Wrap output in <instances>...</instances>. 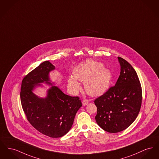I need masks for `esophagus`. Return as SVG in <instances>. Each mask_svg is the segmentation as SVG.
I'll use <instances>...</instances> for the list:
<instances>
[{"instance_id": "obj_1", "label": "esophagus", "mask_w": 159, "mask_h": 159, "mask_svg": "<svg viewBox=\"0 0 159 159\" xmlns=\"http://www.w3.org/2000/svg\"><path fill=\"white\" fill-rule=\"evenodd\" d=\"M89 103V101H88V100H87V99H84L83 100H82V104H83V105L84 106H86V104H88Z\"/></svg>"}]
</instances>
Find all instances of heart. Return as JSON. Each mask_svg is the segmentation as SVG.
<instances>
[{
  "mask_svg": "<svg viewBox=\"0 0 159 159\" xmlns=\"http://www.w3.org/2000/svg\"><path fill=\"white\" fill-rule=\"evenodd\" d=\"M73 74L77 79L84 82L86 91L93 96L102 95L108 89L112 77L110 71L103 68L102 63L92 60L75 68ZM68 81L72 88H79V84L75 77H70Z\"/></svg>",
  "mask_w": 159,
  "mask_h": 159,
  "instance_id": "b5f03b06",
  "label": "heart"
}]
</instances>
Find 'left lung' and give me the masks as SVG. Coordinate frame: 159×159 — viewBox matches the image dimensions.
Listing matches in <instances>:
<instances>
[{
	"instance_id": "obj_1",
	"label": "left lung",
	"mask_w": 159,
	"mask_h": 159,
	"mask_svg": "<svg viewBox=\"0 0 159 159\" xmlns=\"http://www.w3.org/2000/svg\"><path fill=\"white\" fill-rule=\"evenodd\" d=\"M120 75L115 86L94 100L97 112L95 117L104 130L118 133L128 128L140 111L142 91L138 75L125 59L118 57Z\"/></svg>"
}]
</instances>
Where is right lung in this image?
<instances>
[{
  "mask_svg": "<svg viewBox=\"0 0 159 159\" xmlns=\"http://www.w3.org/2000/svg\"><path fill=\"white\" fill-rule=\"evenodd\" d=\"M54 69L55 66L45 61L26 75L21 82L20 100L30 124L41 133L57 138L70 130L75 115L82 104L79 97L66 95L56 86L48 91L44 99L32 93L34 87L39 83L51 84L48 73Z\"/></svg>",
  "mask_w": 159,
  "mask_h": 159,
  "instance_id": "add662e5",
  "label": "right lung"
}]
</instances>
